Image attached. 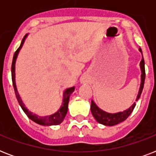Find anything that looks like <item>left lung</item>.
<instances>
[{
	"label": "left lung",
	"instance_id": "obj_1",
	"mask_svg": "<svg viewBox=\"0 0 156 156\" xmlns=\"http://www.w3.org/2000/svg\"><path fill=\"white\" fill-rule=\"evenodd\" d=\"M139 51L142 52L143 55V52L142 49L139 48ZM140 69L142 74H141V84L140 87H139V90H138V96L136 99V101H138L139 100V98L141 96L142 91H143V87H144V82H145V63H144V59L142 58V61L140 62ZM136 103L134 102L132 105H131L128 109H126L123 112H119L116 113H109L107 112L104 111L102 109H100L99 107L95 104V102L91 100V105H90V111L92 113L93 116L95 117V119L99 122V123L104 125L107 126H112L117 124L121 123L122 121L128 118V116L131 114V112H133V108H135Z\"/></svg>",
	"mask_w": 156,
	"mask_h": 156
}]
</instances>
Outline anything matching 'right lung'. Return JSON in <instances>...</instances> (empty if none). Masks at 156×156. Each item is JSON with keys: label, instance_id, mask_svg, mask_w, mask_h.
Masks as SVG:
<instances>
[{"label": "right lung", "instance_id": "obj_1", "mask_svg": "<svg viewBox=\"0 0 156 156\" xmlns=\"http://www.w3.org/2000/svg\"><path fill=\"white\" fill-rule=\"evenodd\" d=\"M27 36V34L23 37V40H22V43H21L20 47L18 48L17 51L15 52L14 55H13V61H12V66H11V73H12V82H13V89H14V92H15L16 97H17V100H18V103L20 104L21 108L23 109L24 112L27 114V116L29 117V118L33 121L35 123L39 124V125H41V126H56V125H60V124L64 121L65 119V116H66V113L68 112V104H69V96L74 91V87H69L68 89H66L65 91H64L63 94V103H62V105L58 111L55 112V113L50 115V116H37L36 114L33 113L30 111H29L27 108L25 107V104H23V100L21 99L20 95L18 94V90H17V87H16V83H15V62L16 59L18 57V52L20 51V49L23 47V44H24V41H25L26 38Z\"/></svg>", "mask_w": 156, "mask_h": 156}]
</instances>
